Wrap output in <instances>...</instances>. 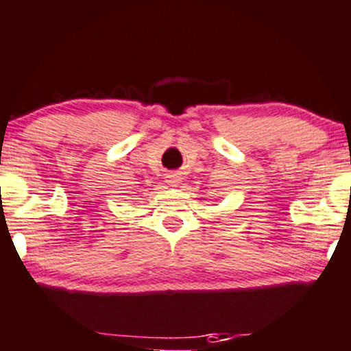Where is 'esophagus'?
Here are the masks:
<instances>
[{
	"mask_svg": "<svg viewBox=\"0 0 351 351\" xmlns=\"http://www.w3.org/2000/svg\"><path fill=\"white\" fill-rule=\"evenodd\" d=\"M171 182H172V186H176V182H177V180H171Z\"/></svg>",
	"mask_w": 351,
	"mask_h": 351,
	"instance_id": "1",
	"label": "esophagus"
}]
</instances>
